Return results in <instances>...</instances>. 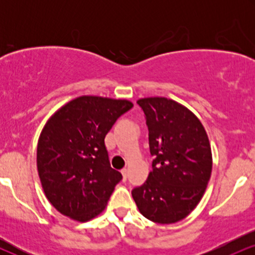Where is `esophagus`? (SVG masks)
Returning <instances> with one entry per match:
<instances>
[{
  "label": "esophagus",
  "instance_id": "esophagus-1",
  "mask_svg": "<svg viewBox=\"0 0 255 255\" xmlns=\"http://www.w3.org/2000/svg\"><path fill=\"white\" fill-rule=\"evenodd\" d=\"M121 172H122V176H124V180L126 181V180H127L128 170H127V169H126V168H124V169H122V170H121Z\"/></svg>",
  "mask_w": 255,
  "mask_h": 255
}]
</instances>
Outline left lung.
Segmentation results:
<instances>
[{
    "label": "left lung",
    "mask_w": 255,
    "mask_h": 255,
    "mask_svg": "<svg viewBox=\"0 0 255 255\" xmlns=\"http://www.w3.org/2000/svg\"><path fill=\"white\" fill-rule=\"evenodd\" d=\"M148 129L152 170L131 197L144 217L154 223H176L203 198L212 170L209 137L192 111L164 97L136 102Z\"/></svg>",
    "instance_id": "1"
}]
</instances>
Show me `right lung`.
Wrapping results in <instances>:
<instances>
[{
    "label": "right lung",
    "mask_w": 255,
    "mask_h": 255,
    "mask_svg": "<svg viewBox=\"0 0 255 255\" xmlns=\"http://www.w3.org/2000/svg\"><path fill=\"white\" fill-rule=\"evenodd\" d=\"M131 108L125 99L83 96L46 122L38 140L37 168L44 193L58 212L86 222L103 211L122 180L111 168L104 139Z\"/></svg>",
    "instance_id": "obj_1"
}]
</instances>
